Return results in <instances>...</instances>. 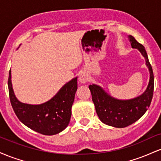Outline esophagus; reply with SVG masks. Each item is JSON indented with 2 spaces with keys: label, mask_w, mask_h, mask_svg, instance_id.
<instances>
[{
  "label": "esophagus",
  "mask_w": 161,
  "mask_h": 161,
  "mask_svg": "<svg viewBox=\"0 0 161 161\" xmlns=\"http://www.w3.org/2000/svg\"><path fill=\"white\" fill-rule=\"evenodd\" d=\"M79 82H80L81 83H82V84H85V83L88 82V75H87L86 73H81V74L79 75Z\"/></svg>",
  "instance_id": "34e87169"
}]
</instances>
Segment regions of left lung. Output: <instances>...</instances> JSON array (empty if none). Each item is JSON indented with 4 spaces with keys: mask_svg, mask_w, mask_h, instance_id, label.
Returning <instances> with one entry per match:
<instances>
[{
    "mask_svg": "<svg viewBox=\"0 0 161 161\" xmlns=\"http://www.w3.org/2000/svg\"><path fill=\"white\" fill-rule=\"evenodd\" d=\"M132 48L138 49L145 59V64L150 73L147 88L141 95L129 100H119L110 96L97 85L88 86L92 101L100 120L104 124L116 128H124L139 119L150 106L154 92V74L145 47L129 36Z\"/></svg>",
    "mask_w": 161,
    "mask_h": 161,
    "instance_id": "left-lung-1",
    "label": "left lung"
}]
</instances>
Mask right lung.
Instances as JSON below:
<instances>
[{"mask_svg":"<svg viewBox=\"0 0 161 161\" xmlns=\"http://www.w3.org/2000/svg\"><path fill=\"white\" fill-rule=\"evenodd\" d=\"M8 88L13 109L18 119L27 127L42 135L53 136L69 125L77 90V77L66 83L52 98L41 104H25L16 98L11 82V70Z\"/></svg>","mask_w":161,"mask_h":161,"instance_id":"obj_1","label":"right lung"}]
</instances>
